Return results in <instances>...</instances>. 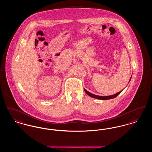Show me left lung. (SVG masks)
<instances>
[{"mask_svg":"<svg viewBox=\"0 0 152 152\" xmlns=\"http://www.w3.org/2000/svg\"><path fill=\"white\" fill-rule=\"evenodd\" d=\"M131 79V77H130V80ZM129 80V81H130ZM84 91L86 92V93L88 95H89V96L92 97H94L95 99H99V100H108V99H113V98H115L116 97H117L118 94H120L121 91L117 93L116 94H113V95H111V96H97V95H95L94 94H92L90 92H89L88 91H87V90L86 89H84Z\"/></svg>","mask_w":152,"mask_h":152,"instance_id":"obj_1","label":"left lung"}]
</instances>
